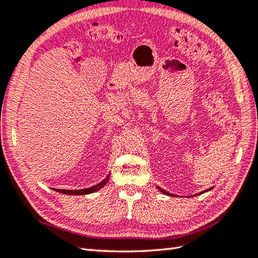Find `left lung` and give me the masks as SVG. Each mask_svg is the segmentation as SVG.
I'll use <instances>...</instances> for the list:
<instances>
[{
  "instance_id": "8db88e82",
  "label": "left lung",
  "mask_w": 258,
  "mask_h": 258,
  "mask_svg": "<svg viewBox=\"0 0 258 258\" xmlns=\"http://www.w3.org/2000/svg\"><path fill=\"white\" fill-rule=\"evenodd\" d=\"M157 188L158 190L161 192V193H163V194H165V196H169V197H173V194L172 193H169V192H167V191H164L163 188H161V187H159V186H157ZM211 188H213V187H211ZM211 188H209V190H205V191H203V192H200V193H198V194H202V193H205V192H208V191H210ZM196 197V196H194Z\"/></svg>"
}]
</instances>
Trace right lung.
I'll return each mask as SVG.
<instances>
[{"instance_id": "add662e5", "label": "right lung", "mask_w": 258, "mask_h": 258, "mask_svg": "<svg viewBox=\"0 0 258 258\" xmlns=\"http://www.w3.org/2000/svg\"><path fill=\"white\" fill-rule=\"evenodd\" d=\"M109 177H110V174H108L104 180L98 183V184L87 187V188H82V190H59V188H53V190L62 194H70V196H86V194H90V193L99 191L101 187H104L107 184V182L109 181Z\"/></svg>"}]
</instances>
